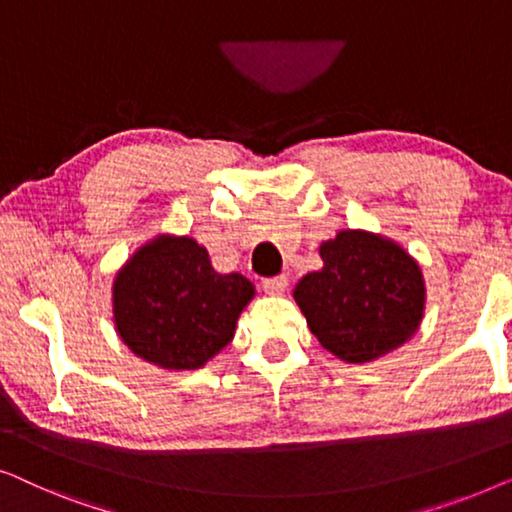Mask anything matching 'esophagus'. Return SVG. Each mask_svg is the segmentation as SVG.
<instances>
[{
	"instance_id": "esophagus-1",
	"label": "esophagus",
	"mask_w": 512,
	"mask_h": 512,
	"mask_svg": "<svg viewBox=\"0 0 512 512\" xmlns=\"http://www.w3.org/2000/svg\"><path fill=\"white\" fill-rule=\"evenodd\" d=\"M262 287H264V292H266V294H273V297H276V294H283V292H285V287H287V278H285V276L264 278V280H262Z\"/></svg>"
}]
</instances>
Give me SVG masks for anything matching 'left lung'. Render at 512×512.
Listing matches in <instances>:
<instances>
[{
  "mask_svg": "<svg viewBox=\"0 0 512 512\" xmlns=\"http://www.w3.org/2000/svg\"><path fill=\"white\" fill-rule=\"evenodd\" d=\"M325 266L294 287L322 348L350 364L373 362L420 327L424 280L406 250L369 232H338L320 246Z\"/></svg>",
  "mask_w": 512,
  "mask_h": 512,
  "instance_id": "left-lung-1",
  "label": "left lung"
}]
</instances>
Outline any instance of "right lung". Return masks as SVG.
<instances>
[{
    "mask_svg": "<svg viewBox=\"0 0 512 512\" xmlns=\"http://www.w3.org/2000/svg\"><path fill=\"white\" fill-rule=\"evenodd\" d=\"M255 287L213 271L190 236H157L113 280L115 329L129 350L162 369H199L232 341Z\"/></svg>",
    "mask_w": 512,
    "mask_h": 512,
    "instance_id": "1",
    "label": "right lung"
}]
</instances>
